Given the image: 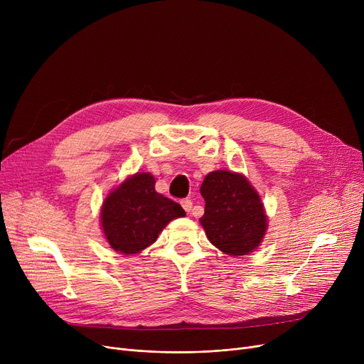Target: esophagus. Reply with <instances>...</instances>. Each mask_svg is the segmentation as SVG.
I'll return each mask as SVG.
<instances>
[{"label":"esophagus","instance_id":"esophagus-1","mask_svg":"<svg viewBox=\"0 0 364 364\" xmlns=\"http://www.w3.org/2000/svg\"><path fill=\"white\" fill-rule=\"evenodd\" d=\"M181 206L186 209V213H192L193 202L190 200V199H183V200H181Z\"/></svg>","mask_w":364,"mask_h":364}]
</instances>
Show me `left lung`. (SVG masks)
<instances>
[{
  "label": "left lung",
  "instance_id": "1",
  "mask_svg": "<svg viewBox=\"0 0 364 364\" xmlns=\"http://www.w3.org/2000/svg\"><path fill=\"white\" fill-rule=\"evenodd\" d=\"M205 214L199 220L206 237L227 255H247L259 246L267 215L257 190L237 172L218 169L200 186Z\"/></svg>",
  "mask_w": 364,
  "mask_h": 364
}]
</instances>
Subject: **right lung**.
Segmentation results:
<instances>
[{"instance_id":"add662e5","label":"right lung","mask_w":364,"mask_h":364,"mask_svg":"<svg viewBox=\"0 0 364 364\" xmlns=\"http://www.w3.org/2000/svg\"><path fill=\"white\" fill-rule=\"evenodd\" d=\"M155 178L149 172H137L103 202L100 221L105 237L119 254H139L151 243L172 220L184 217V209L155 190Z\"/></svg>"}]
</instances>
